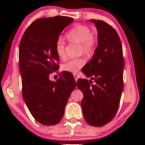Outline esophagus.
Masks as SVG:
<instances>
[{
    "label": "esophagus",
    "mask_w": 145,
    "mask_h": 145,
    "mask_svg": "<svg viewBox=\"0 0 145 145\" xmlns=\"http://www.w3.org/2000/svg\"><path fill=\"white\" fill-rule=\"evenodd\" d=\"M73 76H74V78H75V82H77V80H78V75H76V74H73Z\"/></svg>",
    "instance_id": "1"
}]
</instances>
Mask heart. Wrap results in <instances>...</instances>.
<instances>
[{
    "instance_id": "1",
    "label": "heart",
    "mask_w": 145,
    "mask_h": 145,
    "mask_svg": "<svg viewBox=\"0 0 145 145\" xmlns=\"http://www.w3.org/2000/svg\"><path fill=\"white\" fill-rule=\"evenodd\" d=\"M66 36L71 42L80 44V51L86 54H91L96 45V38L93 35L92 31L89 27L84 25H77L68 32ZM65 43L62 39L56 41L55 49L59 58L65 57ZM86 61L84 58L73 59L63 64V69L71 73H77L84 67Z\"/></svg>"
}]
</instances>
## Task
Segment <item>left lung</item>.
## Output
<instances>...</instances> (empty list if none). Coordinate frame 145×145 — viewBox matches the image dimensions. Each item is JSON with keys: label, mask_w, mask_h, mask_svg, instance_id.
<instances>
[{"label": "left lung", "mask_w": 145, "mask_h": 145, "mask_svg": "<svg viewBox=\"0 0 145 145\" xmlns=\"http://www.w3.org/2000/svg\"><path fill=\"white\" fill-rule=\"evenodd\" d=\"M90 21L97 27L98 46L82 69L91 80L80 78L77 86L84 95L80 104L85 120L91 126L102 127L113 119L118 109L123 89L124 59L116 30L102 20ZM92 80L95 84H91Z\"/></svg>", "instance_id": "8db88e82"}]
</instances>
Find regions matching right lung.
Segmentation results:
<instances>
[{
    "label": "right lung",
    "mask_w": 145,
    "mask_h": 145,
    "mask_svg": "<svg viewBox=\"0 0 145 145\" xmlns=\"http://www.w3.org/2000/svg\"><path fill=\"white\" fill-rule=\"evenodd\" d=\"M73 21L72 18L62 16L36 20L27 29L20 43L22 96L34 119L44 125L61 121L76 86L74 77L63 72L56 82L49 79L50 73L59 69L56 41Z\"/></svg>",
    "instance_id": "add662e5"
}]
</instances>
